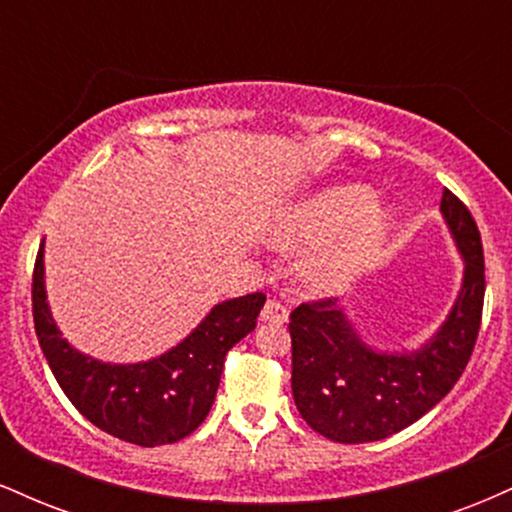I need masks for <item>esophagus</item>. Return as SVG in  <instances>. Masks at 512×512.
I'll list each match as a JSON object with an SVG mask.
<instances>
[{
	"mask_svg": "<svg viewBox=\"0 0 512 512\" xmlns=\"http://www.w3.org/2000/svg\"><path fill=\"white\" fill-rule=\"evenodd\" d=\"M260 320L267 322V325H284V322L289 320V313H286V308L281 303L267 301L260 313Z\"/></svg>",
	"mask_w": 512,
	"mask_h": 512,
	"instance_id": "1",
	"label": "esophagus"
}]
</instances>
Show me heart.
<instances>
[{
	"label": "heart",
	"mask_w": 512,
	"mask_h": 512,
	"mask_svg": "<svg viewBox=\"0 0 512 512\" xmlns=\"http://www.w3.org/2000/svg\"><path fill=\"white\" fill-rule=\"evenodd\" d=\"M392 211L373 202L366 185H339L315 192L276 216L267 240L279 250L315 245L298 262V276L310 291L349 289L375 262L390 233Z\"/></svg>",
	"instance_id": "b5f03b06"
}]
</instances>
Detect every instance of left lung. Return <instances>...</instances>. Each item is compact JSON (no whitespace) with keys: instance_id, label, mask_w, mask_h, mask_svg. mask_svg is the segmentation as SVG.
<instances>
[{"instance_id":"8db88e82","label":"left lung","mask_w":512,"mask_h":512,"mask_svg":"<svg viewBox=\"0 0 512 512\" xmlns=\"http://www.w3.org/2000/svg\"><path fill=\"white\" fill-rule=\"evenodd\" d=\"M448 233L462 257V284L438 330L414 349H378L344 305L303 303L291 313V390L313 431L337 443H370L431 411L460 380L479 334L484 250L472 214L443 190Z\"/></svg>"}]
</instances>
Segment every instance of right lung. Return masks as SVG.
Masks as SVG:
<instances>
[{
	"instance_id": "obj_1",
	"label": "right lung",
	"mask_w": 512,
	"mask_h": 512,
	"mask_svg": "<svg viewBox=\"0 0 512 512\" xmlns=\"http://www.w3.org/2000/svg\"><path fill=\"white\" fill-rule=\"evenodd\" d=\"M262 293L216 303L204 320L161 356L110 363L62 337L45 291V245L33 272V322L52 375L81 414L110 436L154 448L190 436L207 419L223 358L255 330Z\"/></svg>"
}]
</instances>
